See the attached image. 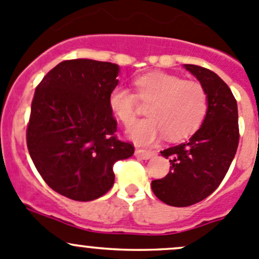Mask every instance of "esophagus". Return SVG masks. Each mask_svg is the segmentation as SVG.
Masks as SVG:
<instances>
[{
	"instance_id": "34e87169",
	"label": "esophagus",
	"mask_w": 259,
	"mask_h": 259,
	"mask_svg": "<svg viewBox=\"0 0 259 259\" xmlns=\"http://www.w3.org/2000/svg\"><path fill=\"white\" fill-rule=\"evenodd\" d=\"M135 155L140 159H150L155 155V151L153 150H148V149H137L135 150Z\"/></svg>"
}]
</instances>
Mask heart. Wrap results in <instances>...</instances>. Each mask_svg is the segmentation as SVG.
<instances>
[{
  "mask_svg": "<svg viewBox=\"0 0 259 259\" xmlns=\"http://www.w3.org/2000/svg\"><path fill=\"white\" fill-rule=\"evenodd\" d=\"M137 94L116 85L109 94V108L125 126L138 115V99L149 103V117L135 122L130 138L142 145L151 144L165 134L169 140H182L194 134L208 111V95L202 83L183 80L165 72H149L134 81Z\"/></svg>",
  "mask_w": 259,
  "mask_h": 259,
  "instance_id": "b5f03b06",
  "label": "heart"
}]
</instances>
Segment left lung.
I'll use <instances>...</instances> for the list:
<instances>
[{"mask_svg": "<svg viewBox=\"0 0 259 259\" xmlns=\"http://www.w3.org/2000/svg\"><path fill=\"white\" fill-rule=\"evenodd\" d=\"M208 95L202 126L188 142L160 151L170 161L169 173L151 182L156 198L173 207H189L209 197L226 177L239 143L237 100L210 70L185 65Z\"/></svg>", "mask_w": 259, "mask_h": 259, "instance_id": "1", "label": "left lung"}]
</instances>
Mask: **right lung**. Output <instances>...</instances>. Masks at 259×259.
I'll return each mask as SVG.
<instances>
[{
    "mask_svg": "<svg viewBox=\"0 0 259 259\" xmlns=\"http://www.w3.org/2000/svg\"><path fill=\"white\" fill-rule=\"evenodd\" d=\"M119 66L89 59L66 60L38 83L31 104L26 142L36 169L51 189L79 202L111 189L117 160L134 154L116 137L109 94Z\"/></svg>",
    "mask_w": 259,
    "mask_h": 259,
    "instance_id": "1",
    "label": "right lung"
}]
</instances>
